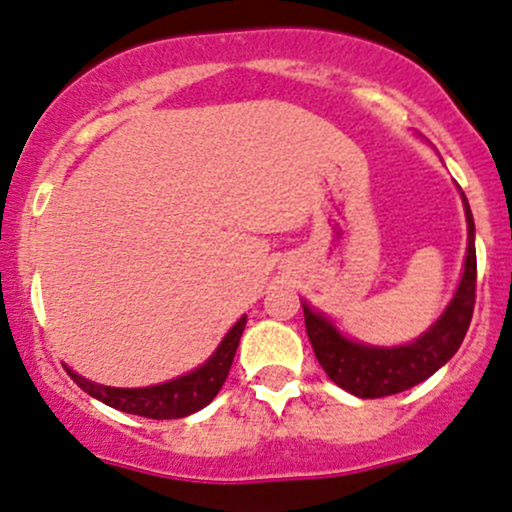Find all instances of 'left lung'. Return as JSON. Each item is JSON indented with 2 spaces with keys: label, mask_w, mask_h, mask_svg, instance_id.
I'll return each mask as SVG.
<instances>
[{
  "label": "left lung",
  "mask_w": 512,
  "mask_h": 512,
  "mask_svg": "<svg viewBox=\"0 0 512 512\" xmlns=\"http://www.w3.org/2000/svg\"><path fill=\"white\" fill-rule=\"evenodd\" d=\"M459 193L464 203L466 228H469L464 270H461L454 297L422 336L400 346H373V343L355 341L333 324L331 316L314 309L309 301H301L306 333H309L316 360L328 378L351 395L375 400V397L410 390L437 373L441 365H446V360H451V355L459 351L469 331L473 304H476V225H473L469 201L461 188Z\"/></svg>",
  "instance_id": "1"
}]
</instances>
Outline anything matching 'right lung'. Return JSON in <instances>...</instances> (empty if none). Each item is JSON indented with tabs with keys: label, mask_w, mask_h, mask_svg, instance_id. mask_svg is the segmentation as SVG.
I'll use <instances>...</instances> for the list:
<instances>
[{
	"label": "right lung",
	"mask_w": 512,
	"mask_h": 512,
	"mask_svg": "<svg viewBox=\"0 0 512 512\" xmlns=\"http://www.w3.org/2000/svg\"><path fill=\"white\" fill-rule=\"evenodd\" d=\"M245 324L247 316L242 314L233 324V328L225 333L218 348L208 355V360H203L198 368L188 370V373L179 375V378L166 380V383L147 387H112L93 383V380L83 378V375H78L68 365L66 370L80 390H85L95 400L105 402L107 407H115L120 412L139 414V417L149 419H181L211 405L213 397L218 395L230 373V365H233L235 351L240 346V336L245 331Z\"/></svg>",
	"instance_id": "right-lung-1"
}]
</instances>
